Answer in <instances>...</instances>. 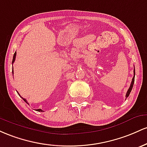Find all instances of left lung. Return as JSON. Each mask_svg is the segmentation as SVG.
Here are the masks:
<instances>
[{"label":"left lung","instance_id":"1","mask_svg":"<svg viewBox=\"0 0 147 147\" xmlns=\"http://www.w3.org/2000/svg\"><path fill=\"white\" fill-rule=\"evenodd\" d=\"M135 75H136V72H135V69H134V76H133V79H132V82L131 83V86H130L129 89L128 90V91L126 92V97H128V96H129L130 93H131V90H132V88H133V84H134V82H135Z\"/></svg>","mask_w":147,"mask_h":147}]
</instances>
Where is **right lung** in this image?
Segmentation results:
<instances>
[{"instance_id": "right-lung-1", "label": "right lung", "mask_w": 147, "mask_h": 147, "mask_svg": "<svg viewBox=\"0 0 147 147\" xmlns=\"http://www.w3.org/2000/svg\"><path fill=\"white\" fill-rule=\"evenodd\" d=\"M16 52H15V53H14V56H13V60H12V64L13 63H14V61H15V58H16ZM13 74H14V71H13V67H12V75H13ZM17 93H18V94H19V96H20V94H19V92H17ZM21 98H23V100H24V101L25 102H26V103H28V102H27V100H26V99H25V98H23V97H21ZM37 111H38V112H44V111H43V110H42V109H37Z\"/></svg>"}]
</instances>
